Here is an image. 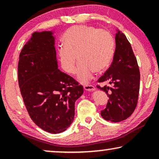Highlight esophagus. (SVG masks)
Segmentation results:
<instances>
[{
  "label": "esophagus",
  "mask_w": 159,
  "mask_h": 159,
  "mask_svg": "<svg viewBox=\"0 0 159 159\" xmlns=\"http://www.w3.org/2000/svg\"><path fill=\"white\" fill-rule=\"evenodd\" d=\"M84 88L86 91H93L95 90V87L92 86V85H89V84H86L84 86Z\"/></svg>",
  "instance_id": "1"
}]
</instances>
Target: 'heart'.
<instances>
[{
    "mask_svg": "<svg viewBox=\"0 0 159 159\" xmlns=\"http://www.w3.org/2000/svg\"><path fill=\"white\" fill-rule=\"evenodd\" d=\"M65 47L59 50V62L69 74L76 70L78 58L81 62L78 78L86 83L92 78L93 70L100 71L108 66L114 55L113 38L108 32L91 26H75L63 36Z\"/></svg>",
    "mask_w": 159,
    "mask_h": 159,
    "instance_id": "heart-1",
    "label": "heart"
}]
</instances>
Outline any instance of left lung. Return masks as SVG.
Wrapping results in <instances>:
<instances>
[{
  "instance_id": "8db88e82",
  "label": "left lung",
  "mask_w": 159,
  "mask_h": 159,
  "mask_svg": "<svg viewBox=\"0 0 159 159\" xmlns=\"http://www.w3.org/2000/svg\"><path fill=\"white\" fill-rule=\"evenodd\" d=\"M113 61L99 83L111 86L98 87L109 96L107 107L101 111L104 120L118 122L129 117L135 110L140 89V71L132 47L125 35L116 30Z\"/></svg>"
}]
</instances>
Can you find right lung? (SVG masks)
I'll use <instances>...</instances> for the list:
<instances>
[{
  "instance_id": "add662e5",
  "label": "right lung",
  "mask_w": 159,
  "mask_h": 159,
  "mask_svg": "<svg viewBox=\"0 0 159 159\" xmlns=\"http://www.w3.org/2000/svg\"><path fill=\"white\" fill-rule=\"evenodd\" d=\"M54 32H35L19 55L20 91L34 123L48 133L66 131L74 120L84 88L58 68Z\"/></svg>"
}]
</instances>
